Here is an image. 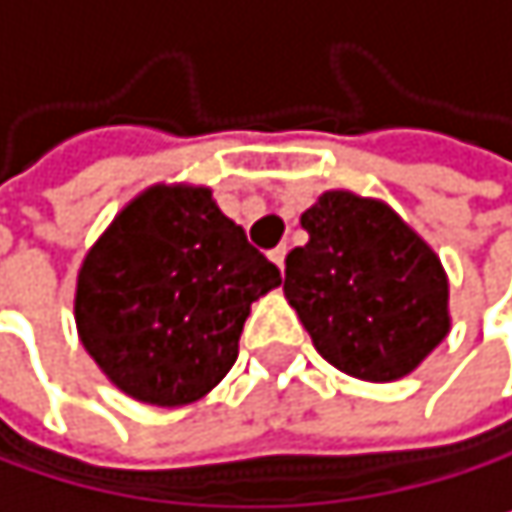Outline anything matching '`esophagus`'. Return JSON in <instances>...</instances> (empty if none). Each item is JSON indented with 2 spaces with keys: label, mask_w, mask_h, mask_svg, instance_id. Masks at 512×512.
<instances>
[{
  "label": "esophagus",
  "mask_w": 512,
  "mask_h": 512,
  "mask_svg": "<svg viewBox=\"0 0 512 512\" xmlns=\"http://www.w3.org/2000/svg\"><path fill=\"white\" fill-rule=\"evenodd\" d=\"M271 262H274L280 271H284V262H287V244H280V247H274V250H271Z\"/></svg>",
  "instance_id": "34e87169"
}]
</instances>
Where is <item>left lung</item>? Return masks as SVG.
I'll use <instances>...</instances> for the list:
<instances>
[{
	"label": "left lung",
	"instance_id": "left-lung-1",
	"mask_svg": "<svg viewBox=\"0 0 512 512\" xmlns=\"http://www.w3.org/2000/svg\"><path fill=\"white\" fill-rule=\"evenodd\" d=\"M284 293L314 348L363 381L409 375L449 332L446 271L381 201L326 192L302 213Z\"/></svg>",
	"mask_w": 512,
	"mask_h": 512
}]
</instances>
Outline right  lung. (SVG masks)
I'll use <instances>...</instances> for the list:
<instances>
[{"instance_id":"add662e5","label":"right lung","mask_w":512,"mask_h":512,"mask_svg":"<svg viewBox=\"0 0 512 512\" xmlns=\"http://www.w3.org/2000/svg\"><path fill=\"white\" fill-rule=\"evenodd\" d=\"M280 271L210 189L155 186L91 247L75 290L85 351L127 397L186 406L238 360L250 305Z\"/></svg>"}]
</instances>
